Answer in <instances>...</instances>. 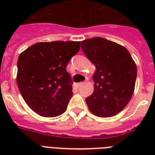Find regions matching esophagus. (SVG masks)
<instances>
[{
	"label": "esophagus",
	"mask_w": 155,
	"mask_h": 155,
	"mask_svg": "<svg viewBox=\"0 0 155 155\" xmlns=\"http://www.w3.org/2000/svg\"><path fill=\"white\" fill-rule=\"evenodd\" d=\"M84 84V82H80V84H79V85H80V86H83Z\"/></svg>",
	"instance_id": "1"
}]
</instances>
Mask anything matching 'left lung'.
Segmentation results:
<instances>
[{"instance_id": "left-lung-1", "label": "left lung", "mask_w": 155, "mask_h": 155, "mask_svg": "<svg viewBox=\"0 0 155 155\" xmlns=\"http://www.w3.org/2000/svg\"><path fill=\"white\" fill-rule=\"evenodd\" d=\"M81 48L96 66L94 92L86 98L89 110L100 117L117 114L127 105L134 91V61L126 48L103 38L84 40Z\"/></svg>"}]
</instances>
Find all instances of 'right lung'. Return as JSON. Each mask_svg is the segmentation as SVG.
Listing matches in <instances>:
<instances>
[{
  "label": "right lung",
  "instance_id": "obj_1",
  "mask_svg": "<svg viewBox=\"0 0 155 155\" xmlns=\"http://www.w3.org/2000/svg\"><path fill=\"white\" fill-rule=\"evenodd\" d=\"M80 42H38L18 57L17 83L27 105L38 115L54 117L65 112L72 97V80L67 71Z\"/></svg>",
  "mask_w": 155,
  "mask_h": 155
}]
</instances>
